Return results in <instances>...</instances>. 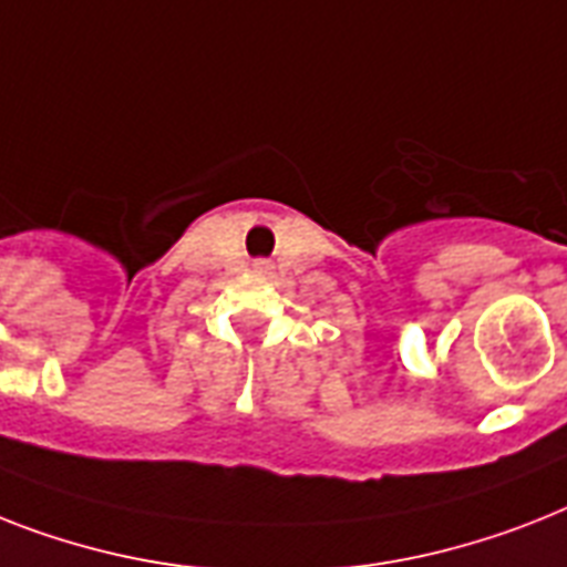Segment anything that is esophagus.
I'll use <instances>...</instances> for the list:
<instances>
[{
    "mask_svg": "<svg viewBox=\"0 0 567 567\" xmlns=\"http://www.w3.org/2000/svg\"><path fill=\"white\" fill-rule=\"evenodd\" d=\"M252 270H256V274H270V270H274V265H270V261H256V265H252Z\"/></svg>",
    "mask_w": 567,
    "mask_h": 567,
    "instance_id": "1",
    "label": "esophagus"
}]
</instances>
